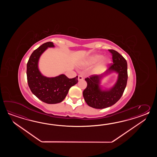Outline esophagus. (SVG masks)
<instances>
[{"label":"esophagus","mask_w":157,"mask_h":157,"mask_svg":"<svg viewBox=\"0 0 157 157\" xmlns=\"http://www.w3.org/2000/svg\"><path fill=\"white\" fill-rule=\"evenodd\" d=\"M83 78L82 76H81V75H79L78 76V81H81V80H83Z\"/></svg>","instance_id":"1"}]
</instances>
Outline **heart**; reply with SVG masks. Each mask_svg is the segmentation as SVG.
<instances>
[{"mask_svg": "<svg viewBox=\"0 0 157 157\" xmlns=\"http://www.w3.org/2000/svg\"><path fill=\"white\" fill-rule=\"evenodd\" d=\"M103 56H102L101 54L94 55V56H92L89 57L85 61V63L86 64H93L97 63L98 62H100V61H101L102 59H103ZM109 63H110V59L109 58H105L103 60L102 64H108ZM101 68H102V64L97 68V70H100Z\"/></svg>", "mask_w": 157, "mask_h": 157, "instance_id": "heart-1", "label": "heart"}]
</instances>
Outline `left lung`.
<instances>
[{
	"mask_svg": "<svg viewBox=\"0 0 157 157\" xmlns=\"http://www.w3.org/2000/svg\"><path fill=\"white\" fill-rule=\"evenodd\" d=\"M112 54L113 63L104 74L93 75L85 78L86 88L83 90V97L87 104L96 109L110 107L120 100L127 85V64L126 59L116 50H108ZM114 71L118 74L117 81L108 90H103L100 86L101 80L109 74Z\"/></svg>",
	"mask_w": 157,
	"mask_h": 157,
	"instance_id": "left-lung-1",
	"label": "left lung"
}]
</instances>
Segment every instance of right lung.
Returning a JSON list of instances; mask_svg holds the SVG:
<instances>
[{
    "label": "right lung",
    "instance_id": "obj_1",
    "mask_svg": "<svg viewBox=\"0 0 157 157\" xmlns=\"http://www.w3.org/2000/svg\"><path fill=\"white\" fill-rule=\"evenodd\" d=\"M54 47L53 43L43 44L31 54L27 64V78L31 92L47 104L60 103L66 97L71 87L78 82V76L69 78L64 74L47 77L40 72L38 64L41 54L48 48Z\"/></svg>",
    "mask_w": 157,
    "mask_h": 157
}]
</instances>
